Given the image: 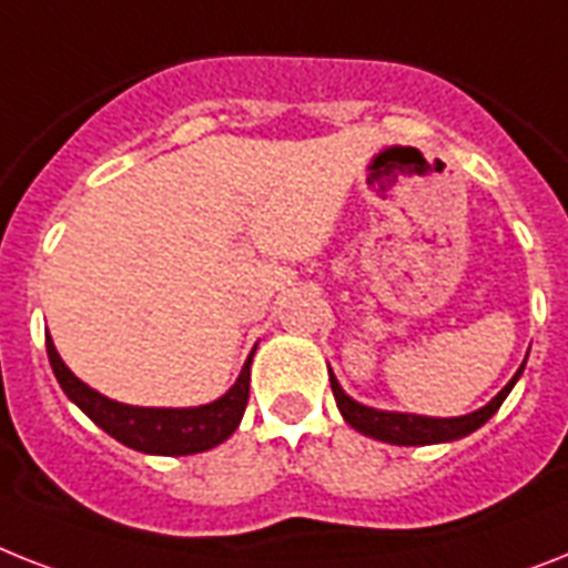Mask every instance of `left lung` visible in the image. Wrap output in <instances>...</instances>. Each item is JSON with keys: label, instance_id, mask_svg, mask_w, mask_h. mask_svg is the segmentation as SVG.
Masks as SVG:
<instances>
[{"label": "left lung", "instance_id": "8db88e82", "mask_svg": "<svg viewBox=\"0 0 568 568\" xmlns=\"http://www.w3.org/2000/svg\"><path fill=\"white\" fill-rule=\"evenodd\" d=\"M526 363L519 365V372L514 374L508 386L494 397V400L481 406L479 412H470V415H462V418H424V415H403V412H379L372 406H363V403L351 400L342 386L336 383L334 372H331V388H334L336 406H339L342 418L348 420L357 433L368 435V438H377V442L397 444V447H424V444H442V442H456L470 435L473 429H479L481 424L494 418V412L503 406V400L508 397V392L514 388V383L519 379Z\"/></svg>", "mask_w": 568, "mask_h": 568}]
</instances>
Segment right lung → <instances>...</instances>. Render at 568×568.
I'll return each instance as SVG.
<instances>
[{
  "instance_id": "1",
  "label": "right lung",
  "mask_w": 568,
  "mask_h": 568,
  "mask_svg": "<svg viewBox=\"0 0 568 568\" xmlns=\"http://www.w3.org/2000/svg\"><path fill=\"white\" fill-rule=\"evenodd\" d=\"M45 351H49L51 372L58 377L65 397L78 403L81 412H87L89 418L115 442L139 449V453H150V456H191V453H205V449L217 447L237 429L246 403H250V365L255 351L226 395L214 403H205V406H194V409H144V406L115 403L98 395L95 388H89L65 368L51 336H45Z\"/></svg>"
}]
</instances>
